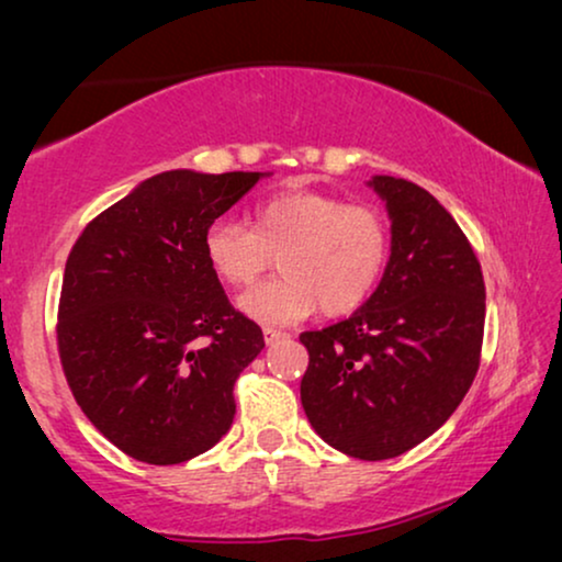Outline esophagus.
Returning a JSON list of instances; mask_svg holds the SVG:
<instances>
[{
  "label": "esophagus",
  "mask_w": 562,
  "mask_h": 562,
  "mask_svg": "<svg viewBox=\"0 0 562 562\" xmlns=\"http://www.w3.org/2000/svg\"><path fill=\"white\" fill-rule=\"evenodd\" d=\"M263 337H266L268 345H276V342L286 340L289 333H281V329H273V327H263Z\"/></svg>",
  "instance_id": "esophagus-1"
}]
</instances>
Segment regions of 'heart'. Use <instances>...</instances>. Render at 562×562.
<instances>
[{"mask_svg": "<svg viewBox=\"0 0 562 562\" xmlns=\"http://www.w3.org/2000/svg\"><path fill=\"white\" fill-rule=\"evenodd\" d=\"M204 256L235 289H250L279 258L281 279L243 296V312L252 319L289 325L317 306L325 317H342L379 289L391 258V225L373 204L289 189L256 204L252 227L214 220L204 233Z\"/></svg>", "mask_w": 562, "mask_h": 562, "instance_id": "b5f03b06", "label": "heart"}]
</instances>
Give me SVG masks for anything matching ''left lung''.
I'll return each mask as SVG.
<instances>
[{"mask_svg": "<svg viewBox=\"0 0 562 562\" xmlns=\"http://www.w3.org/2000/svg\"><path fill=\"white\" fill-rule=\"evenodd\" d=\"M391 258L352 317L299 340L310 352L302 406L345 456L389 460L440 429L481 366L486 283L473 245L417 183L375 176Z\"/></svg>", "mask_w": 562, "mask_h": 562, "instance_id": "obj_1", "label": "left lung"}]
</instances>
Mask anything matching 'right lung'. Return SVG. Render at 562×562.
<instances>
[{"instance_id":"1","label":"right lung","mask_w":562,"mask_h":562,"mask_svg":"<svg viewBox=\"0 0 562 562\" xmlns=\"http://www.w3.org/2000/svg\"><path fill=\"white\" fill-rule=\"evenodd\" d=\"M258 171H166L106 206L68 252L56 342L68 389L125 456L176 465L222 440L235 381L263 350L229 306L204 233Z\"/></svg>"}]
</instances>
